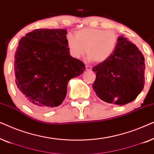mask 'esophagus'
<instances>
[{"label":"esophagus","instance_id":"esophagus-1","mask_svg":"<svg viewBox=\"0 0 154 154\" xmlns=\"http://www.w3.org/2000/svg\"><path fill=\"white\" fill-rule=\"evenodd\" d=\"M85 68H86V70H87V71H91L92 70V66H88V65H87V66H85Z\"/></svg>","mask_w":154,"mask_h":154}]
</instances>
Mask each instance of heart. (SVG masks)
Masks as SVG:
<instances>
[{
    "label": "heart",
    "mask_w": 154,
    "mask_h": 154,
    "mask_svg": "<svg viewBox=\"0 0 154 154\" xmlns=\"http://www.w3.org/2000/svg\"><path fill=\"white\" fill-rule=\"evenodd\" d=\"M118 42L117 35L111 30L86 28L76 31L75 37L66 35V45L73 57L80 58L86 52L88 60L102 62L110 57Z\"/></svg>",
    "instance_id": "1"
}]
</instances>
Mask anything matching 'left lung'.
<instances>
[{
  "mask_svg": "<svg viewBox=\"0 0 154 154\" xmlns=\"http://www.w3.org/2000/svg\"><path fill=\"white\" fill-rule=\"evenodd\" d=\"M144 57L138 48L120 35L106 60L92 68L96 79L92 88L100 100L123 106L135 100L144 86Z\"/></svg>",
  "mask_w": 154,
  "mask_h": 154,
  "instance_id": "obj_1",
  "label": "left lung"
}]
</instances>
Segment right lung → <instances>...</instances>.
<instances>
[{"label":"right lung","instance_id":"add662e5","mask_svg":"<svg viewBox=\"0 0 154 154\" xmlns=\"http://www.w3.org/2000/svg\"><path fill=\"white\" fill-rule=\"evenodd\" d=\"M66 29H38L19 41L14 54V74L25 104L48 111L62 104L68 82L85 71L83 62L70 55Z\"/></svg>","mask_w":154,"mask_h":154}]
</instances>
